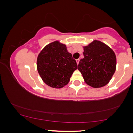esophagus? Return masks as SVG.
<instances>
[{
    "mask_svg": "<svg viewBox=\"0 0 133 133\" xmlns=\"http://www.w3.org/2000/svg\"><path fill=\"white\" fill-rule=\"evenodd\" d=\"M76 63H77V64H79V59H77L76 60Z\"/></svg>",
    "mask_w": 133,
    "mask_h": 133,
    "instance_id": "obj_1",
    "label": "esophagus"
}]
</instances>
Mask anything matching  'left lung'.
<instances>
[{"mask_svg":"<svg viewBox=\"0 0 133 133\" xmlns=\"http://www.w3.org/2000/svg\"><path fill=\"white\" fill-rule=\"evenodd\" d=\"M83 55L78 69L85 83L94 88L107 84L116 70L115 52L103 43L95 40L84 47Z\"/></svg>","mask_w":133,"mask_h":133,"instance_id":"left-lung-1","label":"left lung"}]
</instances>
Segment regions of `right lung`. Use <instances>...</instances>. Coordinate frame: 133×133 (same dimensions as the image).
<instances>
[{
	"instance_id": "1",
	"label": "right lung",
	"mask_w": 133,
	"mask_h": 133,
	"mask_svg": "<svg viewBox=\"0 0 133 133\" xmlns=\"http://www.w3.org/2000/svg\"><path fill=\"white\" fill-rule=\"evenodd\" d=\"M37 66L43 81L50 87L58 89L68 84L71 75L78 69L75 59L66 45L58 42L49 44L42 50Z\"/></svg>"
}]
</instances>
